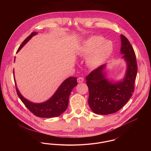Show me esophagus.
<instances>
[{
    "label": "esophagus",
    "mask_w": 151,
    "mask_h": 151,
    "mask_svg": "<svg viewBox=\"0 0 151 151\" xmlns=\"http://www.w3.org/2000/svg\"><path fill=\"white\" fill-rule=\"evenodd\" d=\"M77 81H78V83H83V81H84V78H81V77H80V78H78V79H77Z\"/></svg>",
    "instance_id": "obj_1"
}]
</instances>
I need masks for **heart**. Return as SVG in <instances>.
<instances>
[{
  "label": "heart",
  "instance_id": "b5f03b06",
  "mask_svg": "<svg viewBox=\"0 0 151 151\" xmlns=\"http://www.w3.org/2000/svg\"><path fill=\"white\" fill-rule=\"evenodd\" d=\"M80 51L84 55H89L86 64L91 68H96L104 63L113 52V44L109 40L99 36H92L82 44Z\"/></svg>",
  "mask_w": 151,
  "mask_h": 151
}]
</instances>
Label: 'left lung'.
Masks as SVG:
<instances>
[{
    "label": "left lung",
    "mask_w": 151,
    "mask_h": 151,
    "mask_svg": "<svg viewBox=\"0 0 151 151\" xmlns=\"http://www.w3.org/2000/svg\"><path fill=\"white\" fill-rule=\"evenodd\" d=\"M121 53L127 65L124 78L114 83L109 80L104 71L106 65H101L86 77L88 104L97 114L108 115L119 111L129 100L134 91L137 71L136 55L128 39L121 35Z\"/></svg>",
    "instance_id": "obj_1"
}]
</instances>
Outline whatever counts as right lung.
Returning a JSON list of instances; mask_svg holds the SVG:
<instances>
[{"label":"right lung","instance_id":"right-lung-1","mask_svg":"<svg viewBox=\"0 0 151 151\" xmlns=\"http://www.w3.org/2000/svg\"><path fill=\"white\" fill-rule=\"evenodd\" d=\"M37 34L34 32L30 34L22 43L19 47L17 52L22 49V47L27 43L33 36ZM15 60V58H14ZM14 76L16 86V90L19 97L34 115L41 118H52L58 116L65 112L68 107L69 96L72 89L78 85L77 78L70 77L60 84L56 92L48 100L42 103H34L24 98L19 92L14 79Z\"/></svg>","mask_w":151,"mask_h":151}]
</instances>
